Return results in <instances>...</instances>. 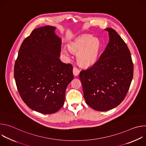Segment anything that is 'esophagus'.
Returning <instances> with one entry per match:
<instances>
[{"label":"esophagus","instance_id":"1","mask_svg":"<svg viewBox=\"0 0 146 146\" xmlns=\"http://www.w3.org/2000/svg\"><path fill=\"white\" fill-rule=\"evenodd\" d=\"M80 71L79 70V69H78L77 67H73V74L74 76H77L79 74Z\"/></svg>","mask_w":146,"mask_h":146}]
</instances>
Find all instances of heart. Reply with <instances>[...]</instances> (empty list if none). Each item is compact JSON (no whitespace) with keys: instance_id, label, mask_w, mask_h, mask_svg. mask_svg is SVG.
<instances>
[{"instance_id":"b5f03b06","label":"heart","mask_w":146,"mask_h":146,"mask_svg":"<svg viewBox=\"0 0 146 146\" xmlns=\"http://www.w3.org/2000/svg\"><path fill=\"white\" fill-rule=\"evenodd\" d=\"M100 41L98 38H92L90 36H82L69 44V49L77 54V60L79 65L88 67L94 64L97 60L100 50ZM64 52L69 56L67 50L64 49Z\"/></svg>"}]
</instances>
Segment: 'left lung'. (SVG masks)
<instances>
[{"label":"left lung","mask_w":146,"mask_h":146,"mask_svg":"<svg viewBox=\"0 0 146 146\" xmlns=\"http://www.w3.org/2000/svg\"><path fill=\"white\" fill-rule=\"evenodd\" d=\"M106 31L110 37L105 51L91 67L79 74L86 103L101 111L112 109L123 100L133 76V64L127 44L114 29Z\"/></svg>","instance_id":"8db88e82"}]
</instances>
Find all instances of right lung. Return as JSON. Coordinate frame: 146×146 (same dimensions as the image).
<instances>
[{
	"mask_svg": "<svg viewBox=\"0 0 146 146\" xmlns=\"http://www.w3.org/2000/svg\"><path fill=\"white\" fill-rule=\"evenodd\" d=\"M55 28L34 29L23 41L15 62L14 76L19 94L31 109L52 114L64 105L73 66L59 59L62 41Z\"/></svg>",
	"mask_w": 146,
	"mask_h": 146,
	"instance_id": "obj_1",
	"label": "right lung"
}]
</instances>
